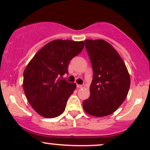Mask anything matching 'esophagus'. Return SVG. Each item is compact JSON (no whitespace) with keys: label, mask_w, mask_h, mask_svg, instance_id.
<instances>
[{"label":"esophagus","mask_w":150,"mask_h":150,"mask_svg":"<svg viewBox=\"0 0 150 150\" xmlns=\"http://www.w3.org/2000/svg\"><path fill=\"white\" fill-rule=\"evenodd\" d=\"M77 88H85V85H77Z\"/></svg>","instance_id":"34e87169"}]
</instances>
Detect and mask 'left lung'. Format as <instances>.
Returning <instances> with one entry per match:
<instances>
[{"label":"left lung","mask_w":150,"mask_h":150,"mask_svg":"<svg viewBox=\"0 0 150 150\" xmlns=\"http://www.w3.org/2000/svg\"><path fill=\"white\" fill-rule=\"evenodd\" d=\"M93 70L90 95L84 100L85 112L100 117L111 115L127 96L130 77L125 63L109 42L102 39L85 40Z\"/></svg>","instance_id":"1"}]
</instances>
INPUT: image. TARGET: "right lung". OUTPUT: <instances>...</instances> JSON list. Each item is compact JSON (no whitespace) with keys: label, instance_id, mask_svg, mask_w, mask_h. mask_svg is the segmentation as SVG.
<instances>
[{"label":"right lung","instance_id":"right-lung-1","mask_svg":"<svg viewBox=\"0 0 150 150\" xmlns=\"http://www.w3.org/2000/svg\"><path fill=\"white\" fill-rule=\"evenodd\" d=\"M83 47L84 41L52 40L38 51L27 65L23 88L30 105L40 116L54 118L65 111L76 84L60 77L68 72L69 62Z\"/></svg>","mask_w":150,"mask_h":150}]
</instances>
